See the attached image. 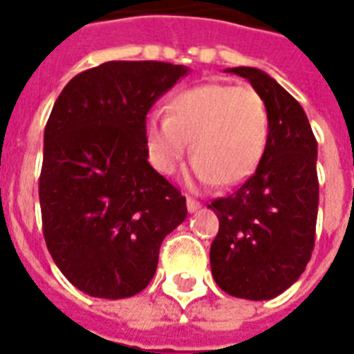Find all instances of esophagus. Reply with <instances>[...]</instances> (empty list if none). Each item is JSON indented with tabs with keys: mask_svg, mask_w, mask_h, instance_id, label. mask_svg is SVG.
Wrapping results in <instances>:
<instances>
[{
	"mask_svg": "<svg viewBox=\"0 0 354 354\" xmlns=\"http://www.w3.org/2000/svg\"><path fill=\"white\" fill-rule=\"evenodd\" d=\"M186 208H188V212H197V210L201 208V205H199V201H196V199L188 197V199H186Z\"/></svg>",
	"mask_w": 354,
	"mask_h": 354,
	"instance_id": "obj_1",
	"label": "esophagus"
}]
</instances>
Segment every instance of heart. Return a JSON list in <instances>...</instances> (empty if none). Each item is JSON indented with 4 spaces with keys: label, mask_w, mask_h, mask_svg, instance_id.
Returning a JSON list of instances; mask_svg holds the SVG:
<instances>
[{
    "label": "heart",
    "mask_w": 354,
    "mask_h": 354,
    "mask_svg": "<svg viewBox=\"0 0 354 354\" xmlns=\"http://www.w3.org/2000/svg\"><path fill=\"white\" fill-rule=\"evenodd\" d=\"M270 138V114L251 86L210 83L183 90L168 101L166 118L144 125L149 162L158 174L179 168L190 142L192 177L201 185L234 186L253 175Z\"/></svg>",
    "instance_id": "heart-1"
}]
</instances>
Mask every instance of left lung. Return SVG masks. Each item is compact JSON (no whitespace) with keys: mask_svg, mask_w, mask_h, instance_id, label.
Listing matches in <instances>:
<instances>
[{"mask_svg":"<svg viewBox=\"0 0 354 354\" xmlns=\"http://www.w3.org/2000/svg\"><path fill=\"white\" fill-rule=\"evenodd\" d=\"M262 95L270 138L254 174L234 194L208 205L220 220L210 245L216 284L232 297L273 299L290 288L316 240L317 142L303 106L257 68H231Z\"/></svg>","mask_w":354,"mask_h":354,"instance_id":"left-lung-1","label":"left lung"}]
</instances>
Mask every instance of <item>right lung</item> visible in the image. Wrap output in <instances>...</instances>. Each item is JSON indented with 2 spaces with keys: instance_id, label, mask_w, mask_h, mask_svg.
Masks as SVG:
<instances>
[{
  "instance_id": "1",
  "label": "right lung",
  "mask_w": 354,
  "mask_h": 354,
  "mask_svg": "<svg viewBox=\"0 0 354 354\" xmlns=\"http://www.w3.org/2000/svg\"><path fill=\"white\" fill-rule=\"evenodd\" d=\"M188 68L111 60L66 84L44 131L38 196L46 245L92 297L123 299L155 275L186 197L147 162L146 116Z\"/></svg>"
}]
</instances>
